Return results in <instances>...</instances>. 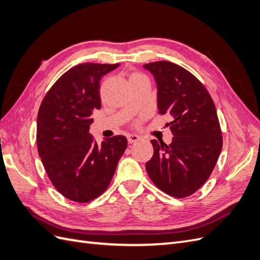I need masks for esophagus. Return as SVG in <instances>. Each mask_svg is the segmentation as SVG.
<instances>
[{"mask_svg": "<svg viewBox=\"0 0 260 260\" xmlns=\"http://www.w3.org/2000/svg\"><path fill=\"white\" fill-rule=\"evenodd\" d=\"M127 138H128V142H129L130 144L137 142V141H139V140L141 139L138 135H129Z\"/></svg>", "mask_w": 260, "mask_h": 260, "instance_id": "1", "label": "esophagus"}]
</instances>
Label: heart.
Returning <instances> with one entry per match:
<instances>
[{
	"mask_svg": "<svg viewBox=\"0 0 260 260\" xmlns=\"http://www.w3.org/2000/svg\"><path fill=\"white\" fill-rule=\"evenodd\" d=\"M135 75H136V74H135Z\"/></svg>",
	"mask_w": 260,
	"mask_h": 260,
	"instance_id": "1",
	"label": "heart"
}]
</instances>
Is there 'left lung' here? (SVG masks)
<instances>
[{
  "label": "left lung",
  "mask_w": 260,
  "mask_h": 260,
  "mask_svg": "<svg viewBox=\"0 0 260 260\" xmlns=\"http://www.w3.org/2000/svg\"><path fill=\"white\" fill-rule=\"evenodd\" d=\"M157 84L158 113L170 114V144L152 140L145 168L154 184L177 199L195 193L214 170L222 148L216 106L203 83L186 69L160 60L143 66Z\"/></svg>",
  "instance_id": "obj_1"
}]
</instances>
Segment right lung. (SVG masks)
I'll return each mask as SVG.
<instances>
[{"label": "right lung", "instance_id": "1", "mask_svg": "<svg viewBox=\"0 0 260 260\" xmlns=\"http://www.w3.org/2000/svg\"><path fill=\"white\" fill-rule=\"evenodd\" d=\"M119 64H79L62 75L45 94L37 119V145L55 188L77 203L103 194L114 177L128 141L89 133L92 114L101 108L100 80Z\"/></svg>", "mask_w": 260, "mask_h": 260}]
</instances>
